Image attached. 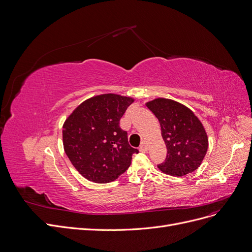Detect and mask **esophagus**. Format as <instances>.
I'll return each mask as SVG.
<instances>
[{
  "label": "esophagus",
  "instance_id": "obj_1",
  "mask_svg": "<svg viewBox=\"0 0 252 252\" xmlns=\"http://www.w3.org/2000/svg\"><path fill=\"white\" fill-rule=\"evenodd\" d=\"M139 150H140V152H146L147 151V146H146L145 141H142L140 146H139Z\"/></svg>",
  "mask_w": 252,
  "mask_h": 252
}]
</instances>
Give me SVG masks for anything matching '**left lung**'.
Here are the masks:
<instances>
[{
  "instance_id": "obj_1",
  "label": "left lung",
  "mask_w": 252,
  "mask_h": 252,
  "mask_svg": "<svg viewBox=\"0 0 252 252\" xmlns=\"http://www.w3.org/2000/svg\"><path fill=\"white\" fill-rule=\"evenodd\" d=\"M159 119L167 156L158 165L162 172L183 176L196 170L208 151V136L193 112L178 101L157 98L146 104Z\"/></svg>"
}]
</instances>
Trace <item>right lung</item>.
<instances>
[{"label":"right lung","instance_id":"obj_1","mask_svg":"<svg viewBox=\"0 0 252 252\" xmlns=\"http://www.w3.org/2000/svg\"><path fill=\"white\" fill-rule=\"evenodd\" d=\"M134 101L131 97L102 94L74 110L63 126V145L71 164L88 181H115L131 165L137 148L128 144L120 118Z\"/></svg>","mask_w":252,"mask_h":252}]
</instances>
